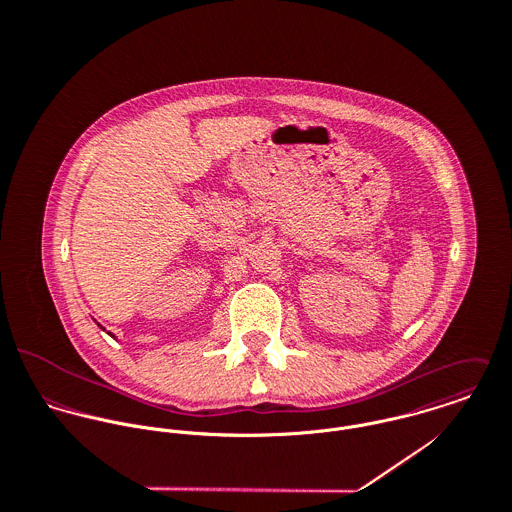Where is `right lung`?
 <instances>
[{
	"label": "right lung",
	"instance_id": "add662e5",
	"mask_svg": "<svg viewBox=\"0 0 512 512\" xmlns=\"http://www.w3.org/2000/svg\"><path fill=\"white\" fill-rule=\"evenodd\" d=\"M100 327H102V325H100ZM102 329H104V327H102ZM108 335H112V333H108ZM112 337H114V335H112Z\"/></svg>",
	"mask_w": 512,
	"mask_h": 512
}]
</instances>
